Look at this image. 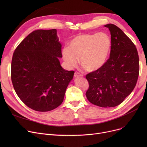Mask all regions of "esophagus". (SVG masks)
<instances>
[{
  "mask_svg": "<svg viewBox=\"0 0 147 147\" xmlns=\"http://www.w3.org/2000/svg\"><path fill=\"white\" fill-rule=\"evenodd\" d=\"M82 77H83V75L79 73L76 72L74 73V78H82Z\"/></svg>",
  "mask_w": 147,
  "mask_h": 147,
  "instance_id": "obj_1",
  "label": "esophagus"
}]
</instances>
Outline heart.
Segmentation results:
<instances>
[{"label":"heart","mask_w":147,"mask_h":147,"mask_svg":"<svg viewBox=\"0 0 147 147\" xmlns=\"http://www.w3.org/2000/svg\"><path fill=\"white\" fill-rule=\"evenodd\" d=\"M111 47V38L105 33L80 34L69 41L68 48L63 49L62 55L67 67L75 66L79 58L82 67L93 72L105 64Z\"/></svg>","instance_id":"b5f03b06"}]
</instances>
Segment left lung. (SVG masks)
Here are the masks:
<instances>
[{"instance_id":"1","label":"left lung","mask_w":147,"mask_h":147,"mask_svg":"<svg viewBox=\"0 0 147 147\" xmlns=\"http://www.w3.org/2000/svg\"><path fill=\"white\" fill-rule=\"evenodd\" d=\"M111 34L110 58L98 70L86 76L89 88L86 96L95 105L109 108L120 104L135 88L140 65L136 46L123 31L105 25Z\"/></svg>"}]
</instances>
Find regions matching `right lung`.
<instances>
[{
  "label": "right lung",
  "instance_id": "obj_1",
  "mask_svg": "<svg viewBox=\"0 0 147 147\" xmlns=\"http://www.w3.org/2000/svg\"><path fill=\"white\" fill-rule=\"evenodd\" d=\"M61 58L56 29L33 31L15 50L12 82L20 99L30 109L49 111L63 102L74 72L61 66Z\"/></svg>",
  "mask_w": 147,
  "mask_h": 147
}]
</instances>
